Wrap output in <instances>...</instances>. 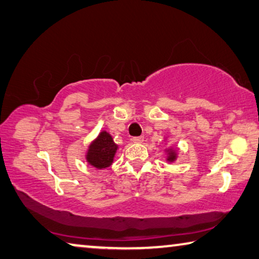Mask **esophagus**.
<instances>
[{
	"label": "esophagus",
	"mask_w": 259,
	"mask_h": 259,
	"mask_svg": "<svg viewBox=\"0 0 259 259\" xmlns=\"http://www.w3.org/2000/svg\"><path fill=\"white\" fill-rule=\"evenodd\" d=\"M134 143H142L143 142V137H135L132 139Z\"/></svg>",
	"instance_id": "1"
}]
</instances>
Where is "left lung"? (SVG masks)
Returning <instances> with one entry per match:
<instances>
[{
	"label": "left lung",
	"instance_id": "8db88e82",
	"mask_svg": "<svg viewBox=\"0 0 259 259\" xmlns=\"http://www.w3.org/2000/svg\"><path fill=\"white\" fill-rule=\"evenodd\" d=\"M174 159H175V153L171 152L170 155H169V157H168V160H169V161H173Z\"/></svg>",
	"mask_w": 259,
	"mask_h": 259
}]
</instances>
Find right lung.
<instances>
[{
    "label": "right lung",
    "instance_id": "right-lung-1",
    "mask_svg": "<svg viewBox=\"0 0 259 259\" xmlns=\"http://www.w3.org/2000/svg\"><path fill=\"white\" fill-rule=\"evenodd\" d=\"M117 148L111 135L107 132H101L98 139L90 146L86 159L95 168H107L112 164Z\"/></svg>",
    "mask_w": 259,
    "mask_h": 259
}]
</instances>
